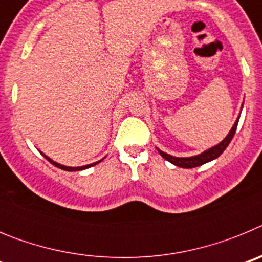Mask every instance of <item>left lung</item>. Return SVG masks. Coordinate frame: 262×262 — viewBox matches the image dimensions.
Wrapping results in <instances>:
<instances>
[{
    "instance_id": "left-lung-1",
    "label": "left lung",
    "mask_w": 262,
    "mask_h": 262,
    "mask_svg": "<svg viewBox=\"0 0 262 262\" xmlns=\"http://www.w3.org/2000/svg\"><path fill=\"white\" fill-rule=\"evenodd\" d=\"M242 108H243V105H242ZM239 118H240V114L239 117H237V119H236L235 123H233L232 128L230 129L228 135H227L221 143H217V144L214 145V147L206 149V151H203L202 154L195 155V156H190V157H176V156H172V155L165 154V152H163L161 149H159V148H157V151H159V154L161 155L166 161L172 163L173 165L176 166H180V168H186V169L195 168V166H200L206 163H210V161H212V160L217 159V157L221 156V155L224 152V149L228 147V144L231 143V140H232L233 135H235L236 133V127H237V123H239Z\"/></svg>"
}]
</instances>
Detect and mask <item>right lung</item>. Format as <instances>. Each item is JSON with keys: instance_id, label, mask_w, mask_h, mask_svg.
Wrapping results in <instances>:
<instances>
[{"instance_id": "add662e5", "label": "right lung", "mask_w": 262, "mask_h": 262, "mask_svg": "<svg viewBox=\"0 0 262 262\" xmlns=\"http://www.w3.org/2000/svg\"><path fill=\"white\" fill-rule=\"evenodd\" d=\"M41 155H43V156H45L46 159H47L48 161H50V163L52 164V165H55V166H56V168H59V169H62V170H67V172H77V170H84V169L92 168V166L97 165V164H99V163H101V161H102L103 159H105V157H103V159L99 160V161H96V163H93V164H88V165H84V166H66V165H61V164L56 163V161H53L52 159H50V157H48V156H46L45 154H41Z\"/></svg>"}]
</instances>
